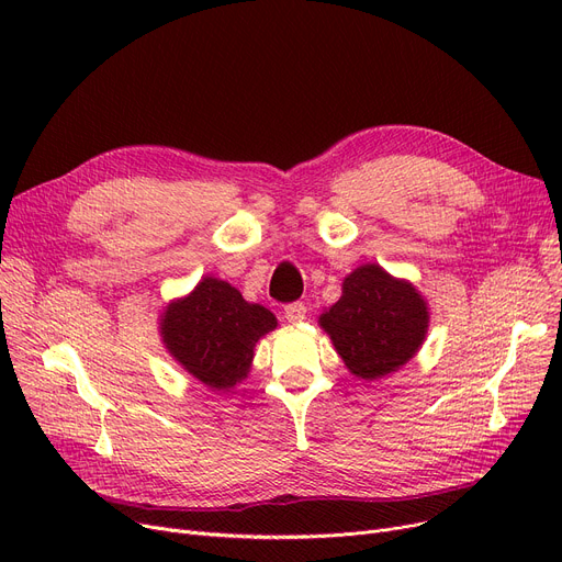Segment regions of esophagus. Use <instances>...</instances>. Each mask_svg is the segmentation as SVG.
<instances>
[{
	"label": "esophagus",
	"mask_w": 562,
	"mask_h": 562,
	"mask_svg": "<svg viewBox=\"0 0 562 562\" xmlns=\"http://www.w3.org/2000/svg\"><path fill=\"white\" fill-rule=\"evenodd\" d=\"M307 316V307H305V303H289V305H284V318L289 321V323H301L303 318Z\"/></svg>",
	"instance_id": "1"
}]
</instances>
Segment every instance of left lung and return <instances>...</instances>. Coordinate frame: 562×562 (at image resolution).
<instances>
[{
  "mask_svg": "<svg viewBox=\"0 0 562 562\" xmlns=\"http://www.w3.org/2000/svg\"><path fill=\"white\" fill-rule=\"evenodd\" d=\"M321 326L350 373L375 380L419 350L428 330V307L409 282L367 263L344 280L341 299L321 314Z\"/></svg>",
  "mask_w": 562,
  "mask_h": 562,
  "instance_id": "obj_1",
  "label": "left lung"
}]
</instances>
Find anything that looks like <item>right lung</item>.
I'll list each match as a JSON object with an SVG mask.
<instances>
[{
	"mask_svg": "<svg viewBox=\"0 0 562 562\" xmlns=\"http://www.w3.org/2000/svg\"><path fill=\"white\" fill-rule=\"evenodd\" d=\"M276 326L269 310L246 303L223 280L204 278L191 296L168 305L161 335L189 373L212 390H229L246 378L257 339Z\"/></svg>",
	"mask_w": 562,
	"mask_h": 562,
	"instance_id": "right-lung-1",
	"label": "right lung"
}]
</instances>
